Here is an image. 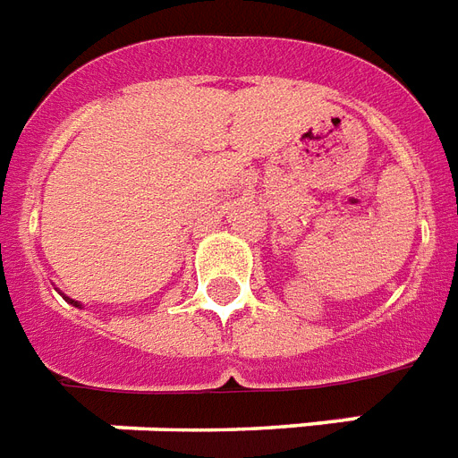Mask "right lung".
<instances>
[{"label": "right lung", "instance_id": "add662e5", "mask_svg": "<svg viewBox=\"0 0 458 458\" xmlns=\"http://www.w3.org/2000/svg\"><path fill=\"white\" fill-rule=\"evenodd\" d=\"M65 300H68V302H71V305H75V307H80V302H78V300H71V298H65Z\"/></svg>", "mask_w": 458, "mask_h": 458}]
</instances>
